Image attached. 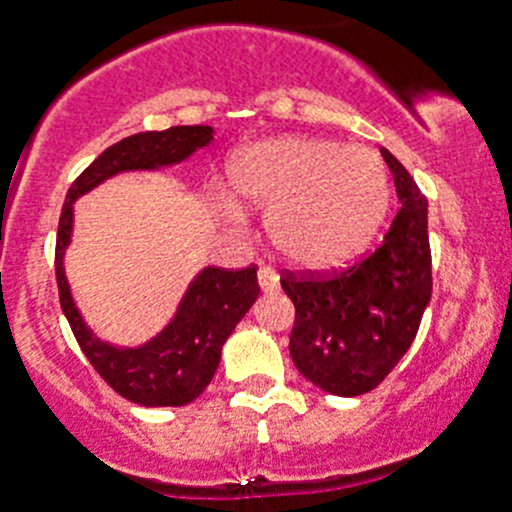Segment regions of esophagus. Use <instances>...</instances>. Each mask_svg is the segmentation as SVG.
I'll use <instances>...</instances> for the list:
<instances>
[{"mask_svg":"<svg viewBox=\"0 0 512 512\" xmlns=\"http://www.w3.org/2000/svg\"><path fill=\"white\" fill-rule=\"evenodd\" d=\"M278 272H275V267L270 265H260V270H257V283H260V288L265 290V293H272V290H278Z\"/></svg>","mask_w":512,"mask_h":512,"instance_id":"esophagus-1","label":"esophagus"}]
</instances>
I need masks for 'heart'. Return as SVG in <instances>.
Segmentation results:
<instances>
[{
	"instance_id": "heart-1",
	"label": "heart",
	"mask_w": 512,
	"mask_h": 512,
	"mask_svg": "<svg viewBox=\"0 0 512 512\" xmlns=\"http://www.w3.org/2000/svg\"><path fill=\"white\" fill-rule=\"evenodd\" d=\"M229 184L242 202L267 209L275 250L303 270H331L364 250L391 204L381 156L331 138L285 136L234 156ZM229 219L240 207L222 199Z\"/></svg>"
}]
</instances>
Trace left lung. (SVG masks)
<instances>
[{
  "label": "left lung",
  "instance_id": "obj_1",
  "mask_svg": "<svg viewBox=\"0 0 512 512\" xmlns=\"http://www.w3.org/2000/svg\"><path fill=\"white\" fill-rule=\"evenodd\" d=\"M381 156L401 204L381 245L346 270L280 275L295 305V369L336 396L366 394L391 374L417 338L432 298L427 197L386 148Z\"/></svg>",
  "mask_w": 512,
  "mask_h": 512
}]
</instances>
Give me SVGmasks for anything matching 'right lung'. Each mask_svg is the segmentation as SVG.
<instances>
[{"instance_id": "obj_1", "label": "right lung", "mask_w": 512, "mask_h": 512, "mask_svg": "<svg viewBox=\"0 0 512 512\" xmlns=\"http://www.w3.org/2000/svg\"><path fill=\"white\" fill-rule=\"evenodd\" d=\"M212 141V126H174L166 131H146L113 143L73 181L57 224L55 278L60 308L100 379L123 399L141 407H184L197 399L212 381L219 366L222 346L234 326L260 295L257 267L224 270L204 267L189 285L174 321L141 348H113L98 341L80 318L68 280L62 270V255L73 232V202L105 181L108 176L133 169H159L179 164L197 148Z\"/></svg>"}]
</instances>
